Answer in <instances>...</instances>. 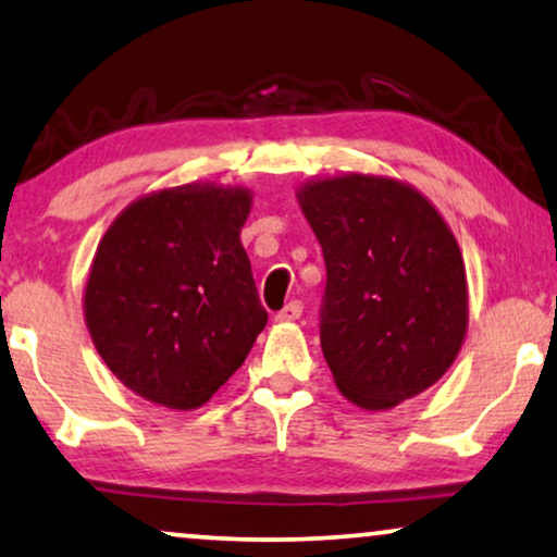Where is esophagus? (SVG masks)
Segmentation results:
<instances>
[{
  "label": "esophagus",
  "mask_w": 557,
  "mask_h": 557,
  "mask_svg": "<svg viewBox=\"0 0 557 557\" xmlns=\"http://www.w3.org/2000/svg\"><path fill=\"white\" fill-rule=\"evenodd\" d=\"M302 315V302L300 300H293L287 302L285 308H282L277 315H275V323H295L297 318Z\"/></svg>",
  "instance_id": "esophagus-1"
}]
</instances>
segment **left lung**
<instances>
[{
	"label": "left lung",
	"instance_id": "1",
	"mask_svg": "<svg viewBox=\"0 0 557 557\" xmlns=\"http://www.w3.org/2000/svg\"><path fill=\"white\" fill-rule=\"evenodd\" d=\"M295 197L325 257L320 346L335 386L366 411L424 394L457 360L469 325L449 224L391 176L310 178Z\"/></svg>",
	"mask_w": 557,
	"mask_h": 557
}]
</instances>
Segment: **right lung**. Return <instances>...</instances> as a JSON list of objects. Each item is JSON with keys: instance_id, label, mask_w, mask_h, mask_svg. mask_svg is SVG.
I'll use <instances>...</instances> for the list:
<instances>
[{"instance_id": "right-lung-1", "label": "right lung", "mask_w": 557, "mask_h": 557, "mask_svg": "<svg viewBox=\"0 0 557 557\" xmlns=\"http://www.w3.org/2000/svg\"><path fill=\"white\" fill-rule=\"evenodd\" d=\"M249 211L247 186H169L131 201L98 242L85 325L136 396L194 411L245 363L268 325L239 239Z\"/></svg>"}]
</instances>
